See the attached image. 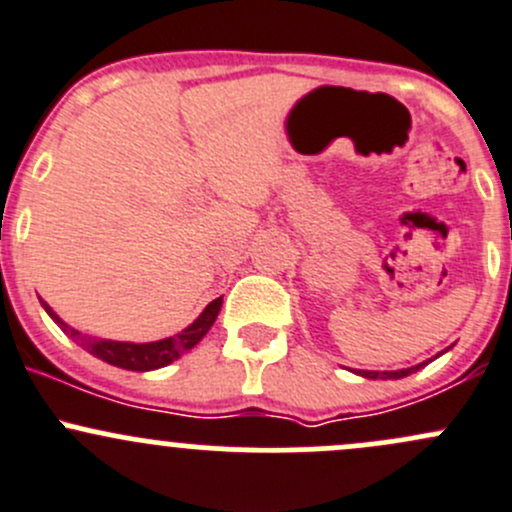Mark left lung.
Returning <instances> with one entry per match:
<instances>
[{
	"mask_svg": "<svg viewBox=\"0 0 512 512\" xmlns=\"http://www.w3.org/2000/svg\"><path fill=\"white\" fill-rule=\"evenodd\" d=\"M423 364H416V366H409V369H399V371H356L359 376H364V379H404V376L414 374V371L421 369Z\"/></svg>",
	"mask_w": 512,
	"mask_h": 512,
	"instance_id": "1",
	"label": "left lung"
}]
</instances>
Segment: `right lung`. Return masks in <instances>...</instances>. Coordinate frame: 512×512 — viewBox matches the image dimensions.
I'll use <instances>...</instances> for the list:
<instances>
[{"instance_id": "obj_1", "label": "right lung", "mask_w": 512, "mask_h": 512, "mask_svg": "<svg viewBox=\"0 0 512 512\" xmlns=\"http://www.w3.org/2000/svg\"><path fill=\"white\" fill-rule=\"evenodd\" d=\"M41 307L46 309V314H49V317L54 319V322L59 324V327L64 329L76 344H81L86 352L98 356V359H103L106 364L118 366V369H128V371H153V369H163V366H168L170 361L180 359V356L190 352V349H193L195 344L210 332V327H213L215 319H218L220 307H223V297L213 299V302L200 312V317L195 319L193 324H188L183 332L173 334V337L158 339V342H146V344L86 337V334H81L79 329L69 327V324H66L64 319L49 307V304L41 302Z\"/></svg>"}]
</instances>
